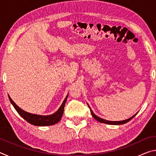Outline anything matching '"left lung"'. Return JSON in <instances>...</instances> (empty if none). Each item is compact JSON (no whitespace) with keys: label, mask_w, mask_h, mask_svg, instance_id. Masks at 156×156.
Here are the masks:
<instances>
[{"label":"left lung","mask_w":156,"mask_h":156,"mask_svg":"<svg viewBox=\"0 0 156 156\" xmlns=\"http://www.w3.org/2000/svg\"><path fill=\"white\" fill-rule=\"evenodd\" d=\"M88 105V104H87ZM88 107H89V109H90V112H91V115L93 117L96 119V120L98 121V122H102V123H105V124H108V125H123V124H125L127 122H129V121H130L132 118H134V116H136V115L137 114V113H136L135 115H133L132 117L128 118V119L126 120H121V121H109V120H105V119H102V118L98 117V116H97L95 113L92 112L91 109L90 108V107H89V105H88Z\"/></svg>","instance_id":"8db88e82"}]
</instances>
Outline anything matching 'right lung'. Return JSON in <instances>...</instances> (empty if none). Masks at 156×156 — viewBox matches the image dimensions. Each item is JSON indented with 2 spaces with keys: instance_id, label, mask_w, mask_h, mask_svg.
<instances>
[{
  "instance_id": "obj_1",
  "label": "right lung",
  "mask_w": 156,
  "mask_h": 156,
  "mask_svg": "<svg viewBox=\"0 0 156 156\" xmlns=\"http://www.w3.org/2000/svg\"><path fill=\"white\" fill-rule=\"evenodd\" d=\"M9 99L12 104L13 106L15 108V109L16 110V112L19 113V115L27 121L29 123L33 125L36 126H50V125H54L55 124H56L59 122L61 119L63 112H64V108L65 105V102L67 101L68 95L64 100V101L60 105V107L57 110V112H55L54 113L51 115H37L34 114V113H28L25 111L23 110L22 109L18 106V105L13 101L11 98L8 95Z\"/></svg>"
}]
</instances>
